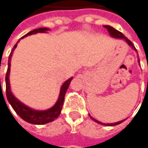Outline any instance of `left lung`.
<instances>
[{"label":"left lung","instance_id":"8db88e82","mask_svg":"<svg viewBox=\"0 0 148 148\" xmlns=\"http://www.w3.org/2000/svg\"><path fill=\"white\" fill-rule=\"evenodd\" d=\"M104 28H106L107 29H108V31H109V33H110V36H112V37H114V38H122V39H125L126 42H127V44L133 49V50H135L136 51H137V50H136V48H135V46L133 45V44L123 34V33H121L120 31H119V30H117L116 29H114L113 27H111V26H109V25H104L103 26ZM138 61L140 62V60H138ZM95 122H97V123H98V124H102V125H104V124H103V123H101V122H99V121H97V119H93L92 117H90ZM125 120H122V121H119V122H117V123H113V124H107V125H108V126H113V125H119V124H121L122 122H124Z\"/></svg>","mask_w":148,"mask_h":148}]
</instances>
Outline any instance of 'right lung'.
I'll use <instances>...</instances> for the list:
<instances>
[{
	"label": "right lung",
	"instance_id": "right-lung-1",
	"mask_svg": "<svg viewBox=\"0 0 148 148\" xmlns=\"http://www.w3.org/2000/svg\"><path fill=\"white\" fill-rule=\"evenodd\" d=\"M46 30H48V29L46 28H39V29H36L34 30L29 31V33H27L25 36H23L21 38H23L24 37H27L29 35H32V34H36L38 32H45ZM20 41V40H19ZM18 41V42H19ZM18 42L14 45L11 52H10L9 57H8V70L6 73V77H5V81H6V97L8 101V103L11 104L12 108L14 109V110L17 113V115L21 119H23L24 121L30 123V124H34V125H44L49 122L53 121L54 119H56L61 111L62 106H63V103H64V99H65V95L66 92L68 88V86L72 81L73 78L68 79L67 81H66L64 82V84L61 87L60 89V97L59 99L57 101V103H55V105L47 110H42V111H38V110H34L32 109H30L29 107H27L26 105H24L23 103H22L20 101H18L10 91V86H9V71H10V60H11V56H12V52L13 51L16 49V47L17 46Z\"/></svg>",
	"mask_w": 148,
	"mask_h": 148
}]
</instances>
